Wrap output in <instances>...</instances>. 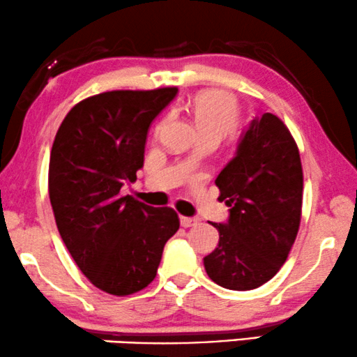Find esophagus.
Returning a JSON list of instances; mask_svg holds the SVG:
<instances>
[{
  "instance_id": "1",
  "label": "esophagus",
  "mask_w": 357,
  "mask_h": 357,
  "mask_svg": "<svg viewBox=\"0 0 357 357\" xmlns=\"http://www.w3.org/2000/svg\"><path fill=\"white\" fill-rule=\"evenodd\" d=\"M179 222H181V227L189 228V227H195V225H197L200 220L195 218V217H181Z\"/></svg>"
}]
</instances>
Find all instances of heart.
I'll return each mask as SVG.
<instances>
[{
    "instance_id": "b5f03b06",
    "label": "heart",
    "mask_w": 357,
    "mask_h": 357,
    "mask_svg": "<svg viewBox=\"0 0 357 357\" xmlns=\"http://www.w3.org/2000/svg\"><path fill=\"white\" fill-rule=\"evenodd\" d=\"M188 109L200 137H218L234 128L239 116V105L225 90H202L190 100Z\"/></svg>"
}]
</instances>
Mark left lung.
<instances>
[{"mask_svg": "<svg viewBox=\"0 0 357 357\" xmlns=\"http://www.w3.org/2000/svg\"><path fill=\"white\" fill-rule=\"evenodd\" d=\"M215 184L229 217L212 223L220 241L204 257L205 272L227 289L259 288L286 262L301 223L303 167L283 121L272 113L255 116Z\"/></svg>", "mask_w": 357, "mask_h": 357, "instance_id": "1", "label": "left lung"}]
</instances>
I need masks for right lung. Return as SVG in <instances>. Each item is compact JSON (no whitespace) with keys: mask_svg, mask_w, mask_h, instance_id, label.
<instances>
[{"mask_svg":"<svg viewBox=\"0 0 357 357\" xmlns=\"http://www.w3.org/2000/svg\"><path fill=\"white\" fill-rule=\"evenodd\" d=\"M176 93L165 87L93 95L66 114L54 137L48 192L56 227L80 272L105 293L128 296L152 283L179 229L173 208L121 195L144 167L150 124Z\"/></svg>","mask_w":357,"mask_h":357,"instance_id":"obj_1","label":"right lung"}]
</instances>
